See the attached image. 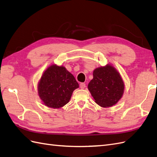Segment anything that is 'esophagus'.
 Returning <instances> with one entry per match:
<instances>
[{
    "instance_id": "obj_1",
    "label": "esophagus",
    "mask_w": 157,
    "mask_h": 157,
    "mask_svg": "<svg viewBox=\"0 0 157 157\" xmlns=\"http://www.w3.org/2000/svg\"><path fill=\"white\" fill-rule=\"evenodd\" d=\"M79 87L81 89H84V88L86 87V84L84 83H81L79 84Z\"/></svg>"
}]
</instances>
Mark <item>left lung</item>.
<instances>
[{"mask_svg":"<svg viewBox=\"0 0 157 157\" xmlns=\"http://www.w3.org/2000/svg\"><path fill=\"white\" fill-rule=\"evenodd\" d=\"M87 86L95 102L102 107L117 104L123 97L124 83L119 72L111 64L95 68Z\"/></svg>","mask_w":157,"mask_h":157,"instance_id":"obj_1","label":"left lung"}]
</instances>
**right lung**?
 <instances>
[{
    "mask_svg": "<svg viewBox=\"0 0 157 157\" xmlns=\"http://www.w3.org/2000/svg\"><path fill=\"white\" fill-rule=\"evenodd\" d=\"M79 87L74 76L63 66L52 64L44 71L38 83V94L46 106L59 109L70 101Z\"/></svg>",
    "mask_w": 157,
    "mask_h": 157,
    "instance_id": "add662e5",
    "label": "right lung"
}]
</instances>
